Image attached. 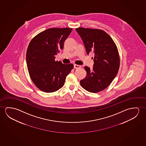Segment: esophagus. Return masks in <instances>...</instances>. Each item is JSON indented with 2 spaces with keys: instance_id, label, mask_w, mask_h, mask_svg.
<instances>
[{
  "instance_id": "obj_1",
  "label": "esophagus",
  "mask_w": 146,
  "mask_h": 146,
  "mask_svg": "<svg viewBox=\"0 0 146 146\" xmlns=\"http://www.w3.org/2000/svg\"><path fill=\"white\" fill-rule=\"evenodd\" d=\"M80 67H81V66H80V65H76V64L74 65V68L75 69H79Z\"/></svg>"
}]
</instances>
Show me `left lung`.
Returning a JSON list of instances; mask_svg holds the SVG:
<instances>
[{"label": "left lung", "mask_w": 146, "mask_h": 146, "mask_svg": "<svg viewBox=\"0 0 146 146\" xmlns=\"http://www.w3.org/2000/svg\"><path fill=\"white\" fill-rule=\"evenodd\" d=\"M76 30L88 54L90 52L94 54L93 68L84 67L86 76L80 81V85L89 92H100L110 85L118 72L120 58L117 47L112 38L102 30L80 27Z\"/></svg>", "instance_id": "8db88e82"}]
</instances>
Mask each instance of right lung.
<instances>
[{
	"instance_id": "obj_1",
	"label": "right lung",
	"mask_w": 146,
	"mask_h": 146,
	"mask_svg": "<svg viewBox=\"0 0 146 146\" xmlns=\"http://www.w3.org/2000/svg\"><path fill=\"white\" fill-rule=\"evenodd\" d=\"M72 28H52L32 39L26 53L27 68L34 84L44 92H53L62 88L66 76L74 67L55 61V55L63 49Z\"/></svg>"
}]
</instances>
